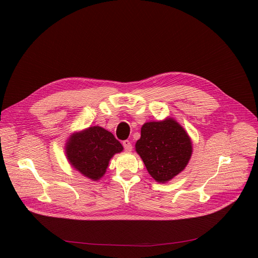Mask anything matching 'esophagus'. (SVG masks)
<instances>
[{"label":"esophagus","mask_w":258,"mask_h":258,"mask_svg":"<svg viewBox=\"0 0 258 258\" xmlns=\"http://www.w3.org/2000/svg\"><path fill=\"white\" fill-rule=\"evenodd\" d=\"M122 145H123V148H124V150H125L126 152H131L132 149H133L132 143H131L128 140H124V141H123V142H122Z\"/></svg>","instance_id":"34e87169"}]
</instances>
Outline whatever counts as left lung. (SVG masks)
I'll return each mask as SVG.
<instances>
[{"mask_svg": "<svg viewBox=\"0 0 258 258\" xmlns=\"http://www.w3.org/2000/svg\"><path fill=\"white\" fill-rule=\"evenodd\" d=\"M135 149L149 174L157 182L166 183L185 169L193 145L186 131L174 118L166 117L144 123Z\"/></svg>", "mask_w": 258, "mask_h": 258, "instance_id": "left-lung-1", "label": "left lung"}]
</instances>
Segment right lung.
I'll use <instances>...</instances> for the list:
<instances>
[{
  "instance_id": "obj_1",
  "label": "right lung",
  "mask_w": 258,
  "mask_h": 258,
  "mask_svg": "<svg viewBox=\"0 0 258 258\" xmlns=\"http://www.w3.org/2000/svg\"><path fill=\"white\" fill-rule=\"evenodd\" d=\"M122 151V144L113 134L98 125L73 133L65 143V154L73 169L93 181L104 176L109 160Z\"/></svg>"
}]
</instances>
